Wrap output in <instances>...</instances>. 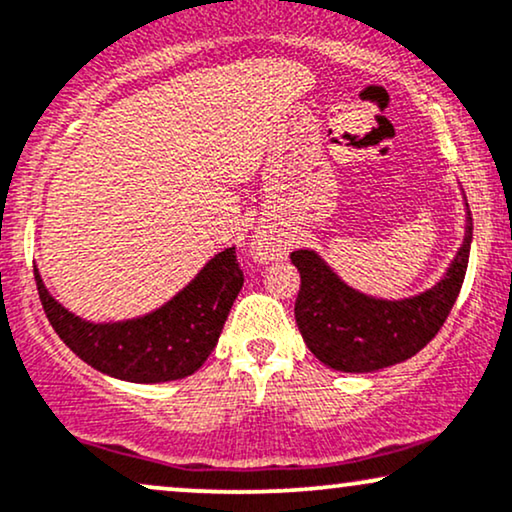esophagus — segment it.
<instances>
[{
  "label": "esophagus",
  "mask_w": 512,
  "mask_h": 512,
  "mask_svg": "<svg viewBox=\"0 0 512 512\" xmlns=\"http://www.w3.org/2000/svg\"><path fill=\"white\" fill-rule=\"evenodd\" d=\"M252 248H255V255L260 257V260H274V257L279 255V248L267 238H257Z\"/></svg>",
  "instance_id": "esophagus-1"
}]
</instances>
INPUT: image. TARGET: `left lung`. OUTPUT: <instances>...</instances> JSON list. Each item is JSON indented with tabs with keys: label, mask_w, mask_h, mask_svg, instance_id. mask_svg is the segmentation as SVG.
<instances>
[{
	"label": "left lung",
	"mask_w": 512,
	"mask_h": 512,
	"mask_svg": "<svg viewBox=\"0 0 512 512\" xmlns=\"http://www.w3.org/2000/svg\"><path fill=\"white\" fill-rule=\"evenodd\" d=\"M467 205V202H465ZM472 214L467 207L463 248L443 279L415 298L377 300L346 286L312 250H295L300 272L295 322L307 348L338 372H377L417 355L446 322L470 260Z\"/></svg>",
	"instance_id": "obj_1"
}]
</instances>
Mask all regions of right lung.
<instances>
[{
  "mask_svg": "<svg viewBox=\"0 0 512 512\" xmlns=\"http://www.w3.org/2000/svg\"><path fill=\"white\" fill-rule=\"evenodd\" d=\"M35 283L49 324L80 360L109 377L162 384L190 377L205 365L243 288V269L236 248H226L159 310L114 324H92L71 315L47 293L38 272Z\"/></svg>",
  "mask_w": 512,
  "mask_h": 512,
  "instance_id": "add662e5",
  "label": "right lung"
}]
</instances>
